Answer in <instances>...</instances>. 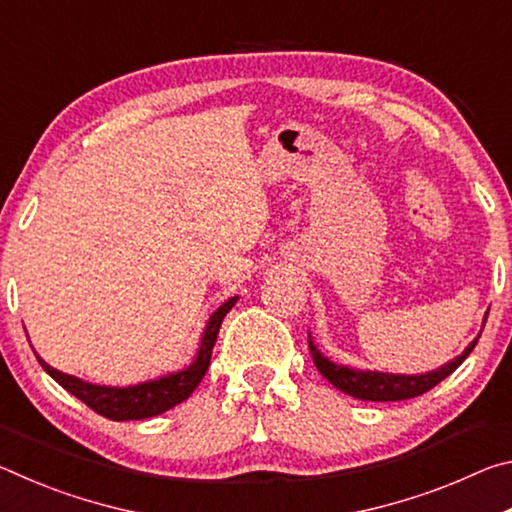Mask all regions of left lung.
Masks as SVG:
<instances>
[{"instance_id":"8db88e82","label":"left lung","mask_w":512,"mask_h":512,"mask_svg":"<svg viewBox=\"0 0 512 512\" xmlns=\"http://www.w3.org/2000/svg\"><path fill=\"white\" fill-rule=\"evenodd\" d=\"M485 318H488V314H485ZM476 341H479V336L467 345L463 354H458L454 361L445 363L443 368L427 372V375H413V377L386 375V372H361V370L336 366V363L325 359L323 354L314 348V343L311 341H309V352L320 375H323L329 384L339 388V391L366 402H400V400H411V397H418L422 393L431 391L433 386L452 375V372L467 359V354L474 350Z\"/></svg>"}]
</instances>
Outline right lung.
Here are the masks:
<instances>
[{
    "label": "right lung",
    "instance_id": "right-lung-1",
    "mask_svg": "<svg viewBox=\"0 0 512 512\" xmlns=\"http://www.w3.org/2000/svg\"><path fill=\"white\" fill-rule=\"evenodd\" d=\"M237 298H230L225 305L214 311L210 323L205 327L203 341H201V350L196 354V361L189 366L187 370H180L176 375L155 379V381H146V384H137V386H128V388H108V386H94L88 384V381L76 379L72 375H65V372H58L56 368L47 366L45 361H40V366L45 368L51 377H54L65 391L72 393L74 397H79L81 402L90 406L94 413L103 415L108 420H144V418H153V415H160L164 411L173 409V406L185 402L189 395L194 393V388L201 384V379L205 377L207 368H210V359H212V348L216 336H219V327L223 323V318L228 311L235 305Z\"/></svg>",
    "mask_w": 512,
    "mask_h": 512
}]
</instances>
